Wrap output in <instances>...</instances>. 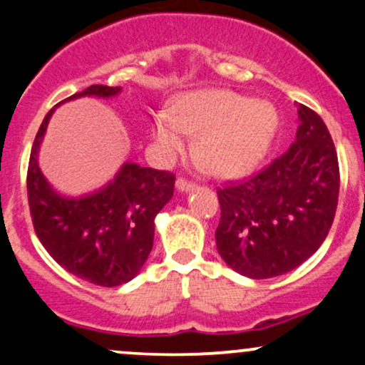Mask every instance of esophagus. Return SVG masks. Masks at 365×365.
Segmentation results:
<instances>
[{"mask_svg": "<svg viewBox=\"0 0 365 365\" xmlns=\"http://www.w3.org/2000/svg\"><path fill=\"white\" fill-rule=\"evenodd\" d=\"M176 187H178V190H182V192H187V190L196 189L197 183L192 182V180L185 178V176H180V178L176 180Z\"/></svg>", "mask_w": 365, "mask_h": 365, "instance_id": "34e87169", "label": "esophagus"}]
</instances>
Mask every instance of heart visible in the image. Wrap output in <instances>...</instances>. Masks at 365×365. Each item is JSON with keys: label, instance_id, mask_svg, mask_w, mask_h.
Wrapping results in <instances>:
<instances>
[{"label": "heart", "instance_id": "obj_1", "mask_svg": "<svg viewBox=\"0 0 365 365\" xmlns=\"http://www.w3.org/2000/svg\"><path fill=\"white\" fill-rule=\"evenodd\" d=\"M277 127V113L233 91H200L178 98L157 114L153 134L168 153L183 148V134L196 138L194 153L208 173L238 176L259 162Z\"/></svg>", "mask_w": 365, "mask_h": 365}]
</instances>
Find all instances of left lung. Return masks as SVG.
<instances>
[{
    "instance_id": "8db88e82",
    "label": "left lung",
    "mask_w": 365,
    "mask_h": 365,
    "mask_svg": "<svg viewBox=\"0 0 365 365\" xmlns=\"http://www.w3.org/2000/svg\"><path fill=\"white\" fill-rule=\"evenodd\" d=\"M297 108V139L288 152L217 189V251L245 277L297 268L318 251L336 217L341 178L332 135L318 113Z\"/></svg>"
}]
</instances>
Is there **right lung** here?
Returning a JSON list of instances; mask_svg holds the SVG:
<instances>
[{
    "label": "right lung",
    "mask_w": 365,
    "mask_h": 365,
    "mask_svg": "<svg viewBox=\"0 0 365 365\" xmlns=\"http://www.w3.org/2000/svg\"><path fill=\"white\" fill-rule=\"evenodd\" d=\"M118 91L120 88L93 84L65 101L84 95L113 97ZM51 114L47 113L36 132L26 178L36 237L51 257L76 277L104 288L125 284L148 259L155 215L173 197L176 176L171 171L125 164L101 192L79 200L58 196L36 162Z\"/></svg>",
    "instance_id": "obj_1"
}]
</instances>
